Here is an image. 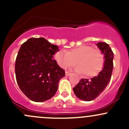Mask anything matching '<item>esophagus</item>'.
Segmentation results:
<instances>
[{
    "instance_id": "esophagus-1",
    "label": "esophagus",
    "mask_w": 129,
    "mask_h": 129,
    "mask_svg": "<svg viewBox=\"0 0 129 129\" xmlns=\"http://www.w3.org/2000/svg\"><path fill=\"white\" fill-rule=\"evenodd\" d=\"M71 73L68 72H66V76H69V75H71Z\"/></svg>"
}]
</instances>
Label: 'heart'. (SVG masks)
<instances>
[{
    "label": "heart",
    "mask_w": 129,
    "mask_h": 129,
    "mask_svg": "<svg viewBox=\"0 0 129 129\" xmlns=\"http://www.w3.org/2000/svg\"><path fill=\"white\" fill-rule=\"evenodd\" d=\"M55 59L61 68L67 69L76 63L75 71L80 74L85 73L88 77L97 75L103 69L104 55L99 49L88 45H82L71 49L66 52L59 50L55 54Z\"/></svg>",
    "instance_id": "b5f03b06"
}]
</instances>
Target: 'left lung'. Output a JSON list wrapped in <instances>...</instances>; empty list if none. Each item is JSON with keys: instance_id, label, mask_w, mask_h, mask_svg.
<instances>
[{"instance_id": "1", "label": "left lung", "mask_w": 129, "mask_h": 129, "mask_svg": "<svg viewBox=\"0 0 129 129\" xmlns=\"http://www.w3.org/2000/svg\"><path fill=\"white\" fill-rule=\"evenodd\" d=\"M97 46L104 55L103 69L97 76L90 79H82L73 88L75 95L82 101H91L97 98L104 90L111 79L114 53L107 43L100 42L97 43Z\"/></svg>"}]
</instances>
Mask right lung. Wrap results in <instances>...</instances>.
<instances>
[{
    "label": "right lung",
    "mask_w": 129,
    "mask_h": 129,
    "mask_svg": "<svg viewBox=\"0 0 129 129\" xmlns=\"http://www.w3.org/2000/svg\"><path fill=\"white\" fill-rule=\"evenodd\" d=\"M58 47L43 37L29 39L20 47L15 60L17 82L22 92L37 102L51 99L66 75L53 55Z\"/></svg>",
    "instance_id": "1"
}]
</instances>
